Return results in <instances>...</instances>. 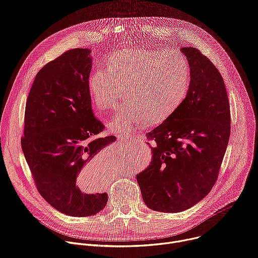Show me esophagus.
Returning <instances> with one entry per match:
<instances>
[{
  "label": "esophagus",
  "instance_id": "esophagus-1",
  "mask_svg": "<svg viewBox=\"0 0 258 258\" xmlns=\"http://www.w3.org/2000/svg\"><path fill=\"white\" fill-rule=\"evenodd\" d=\"M118 139L120 141H125V140H130L131 138L130 137H126V136H122V135H118Z\"/></svg>",
  "mask_w": 258,
  "mask_h": 258
}]
</instances>
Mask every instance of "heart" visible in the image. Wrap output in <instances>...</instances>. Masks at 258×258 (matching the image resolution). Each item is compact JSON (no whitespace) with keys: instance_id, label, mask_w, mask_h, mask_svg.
I'll return each mask as SVG.
<instances>
[{"instance_id":"1","label":"heart","mask_w":258,"mask_h":258,"mask_svg":"<svg viewBox=\"0 0 258 258\" xmlns=\"http://www.w3.org/2000/svg\"><path fill=\"white\" fill-rule=\"evenodd\" d=\"M190 83L187 57L175 50L134 48L110 55L106 68L94 70L87 86L99 111L116 107L123 91L126 102L108 120L110 132L130 136L138 128L170 115L186 96Z\"/></svg>"}]
</instances>
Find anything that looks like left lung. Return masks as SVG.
Instances as JSON below:
<instances>
[{"label": "left lung", "mask_w": 258, "mask_h": 258, "mask_svg": "<svg viewBox=\"0 0 258 258\" xmlns=\"http://www.w3.org/2000/svg\"><path fill=\"white\" fill-rule=\"evenodd\" d=\"M180 51L190 66L188 93L147 134L152 160L137 174L144 202L161 212L187 210L210 192L231 134L230 103L220 72L196 48Z\"/></svg>", "instance_id": "obj_1"}]
</instances>
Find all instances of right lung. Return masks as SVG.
I'll return each instance as SVG.
<instances>
[{
	"mask_svg": "<svg viewBox=\"0 0 258 258\" xmlns=\"http://www.w3.org/2000/svg\"><path fill=\"white\" fill-rule=\"evenodd\" d=\"M89 49L68 50L47 63L30 88L21 148L42 197L70 216L95 215L107 193H84L79 179L95 173L97 154L115 142L99 136L104 124L94 116L88 92Z\"/></svg>",
	"mask_w": 258,
	"mask_h": 258,
	"instance_id": "right-lung-1",
	"label": "right lung"
}]
</instances>
